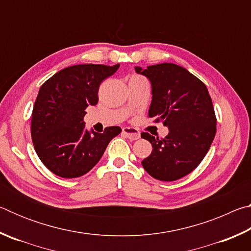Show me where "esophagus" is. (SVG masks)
Segmentation results:
<instances>
[{
	"label": "esophagus",
	"mask_w": 251,
	"mask_h": 251,
	"mask_svg": "<svg viewBox=\"0 0 251 251\" xmlns=\"http://www.w3.org/2000/svg\"><path fill=\"white\" fill-rule=\"evenodd\" d=\"M123 134H124L127 138H129L130 141H136L141 137V133L133 127H124L123 128Z\"/></svg>",
	"instance_id": "1"
}]
</instances>
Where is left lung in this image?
Returning <instances> with one entry per match:
<instances>
[{
  "label": "left lung",
  "mask_w": 251,
  "mask_h": 251,
  "mask_svg": "<svg viewBox=\"0 0 251 251\" xmlns=\"http://www.w3.org/2000/svg\"><path fill=\"white\" fill-rule=\"evenodd\" d=\"M150 79L151 104L148 117L168 127L166 137L148 133L151 154L142 161L145 171L158 180L173 181L188 175L209 151L216 135V116L209 93L201 79L173 63L135 67Z\"/></svg>",
  "instance_id": "obj_1"
}]
</instances>
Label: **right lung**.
<instances>
[{
    "instance_id": "add662e5",
    "label": "right lung",
    "mask_w": 251,
    "mask_h": 251,
    "mask_svg": "<svg viewBox=\"0 0 251 251\" xmlns=\"http://www.w3.org/2000/svg\"><path fill=\"white\" fill-rule=\"evenodd\" d=\"M118 67L120 64L73 65L57 72L41 86L32 113V141L42 163L55 175H85L122 131L118 126L107 127L103 134L90 131L83 121L85 109L99 101L100 83Z\"/></svg>"
}]
</instances>
